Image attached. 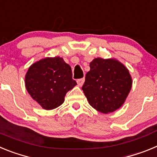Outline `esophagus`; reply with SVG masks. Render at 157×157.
I'll use <instances>...</instances> for the list:
<instances>
[{"instance_id": "esophagus-1", "label": "esophagus", "mask_w": 157, "mask_h": 157, "mask_svg": "<svg viewBox=\"0 0 157 157\" xmlns=\"http://www.w3.org/2000/svg\"><path fill=\"white\" fill-rule=\"evenodd\" d=\"M85 82V78H79V79H77V83L78 85L79 86H82L83 85V83Z\"/></svg>"}]
</instances>
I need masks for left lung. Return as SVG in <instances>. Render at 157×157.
<instances>
[{
  "instance_id": "left-lung-1",
  "label": "left lung",
  "mask_w": 157,
  "mask_h": 157,
  "mask_svg": "<svg viewBox=\"0 0 157 157\" xmlns=\"http://www.w3.org/2000/svg\"><path fill=\"white\" fill-rule=\"evenodd\" d=\"M82 90L89 104L102 113L120 109L132 86L129 71L114 59L96 58L90 63Z\"/></svg>"
}]
</instances>
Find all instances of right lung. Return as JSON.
I'll return each mask as SVG.
<instances>
[{
	"instance_id": "add662e5",
	"label": "right lung",
	"mask_w": 157,
	"mask_h": 157,
	"mask_svg": "<svg viewBox=\"0 0 157 157\" xmlns=\"http://www.w3.org/2000/svg\"><path fill=\"white\" fill-rule=\"evenodd\" d=\"M25 84L31 98L44 109L61 105L66 94L75 85L71 67L59 56L47 57L29 67Z\"/></svg>"
}]
</instances>
